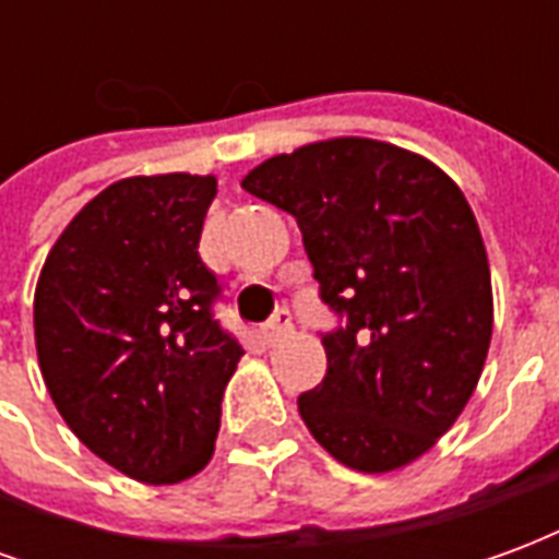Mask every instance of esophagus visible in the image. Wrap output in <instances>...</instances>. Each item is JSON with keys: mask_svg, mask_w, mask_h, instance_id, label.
Wrapping results in <instances>:
<instances>
[{"mask_svg": "<svg viewBox=\"0 0 559 559\" xmlns=\"http://www.w3.org/2000/svg\"><path fill=\"white\" fill-rule=\"evenodd\" d=\"M290 329H293L290 308H278V311L272 314V320H269L266 326H263V338H266L269 344H275V341L284 338V335H287Z\"/></svg>", "mask_w": 559, "mask_h": 559, "instance_id": "1", "label": "esophagus"}]
</instances>
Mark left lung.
<instances>
[{"label":"left lung","mask_w":559,"mask_h":559,"mask_svg":"<svg viewBox=\"0 0 559 559\" xmlns=\"http://www.w3.org/2000/svg\"><path fill=\"white\" fill-rule=\"evenodd\" d=\"M242 188L296 218L338 317L326 377L299 395L308 431L362 473L411 464L461 416L491 344V269L467 197L428 158L365 138L275 155Z\"/></svg>","instance_id":"8db88e82"}]
</instances>
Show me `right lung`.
I'll return each mask as SVG.
<instances>
[{"instance_id":"add662e5","label":"right lung","mask_w":559,"mask_h":559,"mask_svg":"<svg viewBox=\"0 0 559 559\" xmlns=\"http://www.w3.org/2000/svg\"><path fill=\"white\" fill-rule=\"evenodd\" d=\"M215 176H131L80 209L35 287L44 383L80 443L126 476L206 467L242 344L221 326L200 257Z\"/></svg>"}]
</instances>
